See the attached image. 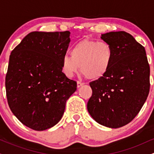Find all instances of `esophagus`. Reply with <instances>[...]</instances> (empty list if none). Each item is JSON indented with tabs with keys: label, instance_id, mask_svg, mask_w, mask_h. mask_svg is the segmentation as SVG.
<instances>
[{
	"label": "esophagus",
	"instance_id": "1",
	"mask_svg": "<svg viewBox=\"0 0 154 154\" xmlns=\"http://www.w3.org/2000/svg\"><path fill=\"white\" fill-rule=\"evenodd\" d=\"M84 84H85L84 82H79V81H77V88H80L81 86H82Z\"/></svg>",
	"mask_w": 154,
	"mask_h": 154
}]
</instances>
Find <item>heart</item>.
Here are the masks:
<instances>
[{
    "mask_svg": "<svg viewBox=\"0 0 154 154\" xmlns=\"http://www.w3.org/2000/svg\"><path fill=\"white\" fill-rule=\"evenodd\" d=\"M114 56V50L109 43L84 40L72 47L71 56H62L61 69L69 78L81 69L88 79H98L103 77L111 68Z\"/></svg>",
    "mask_w": 154,
    "mask_h": 154,
    "instance_id": "heart-1",
    "label": "heart"
}]
</instances>
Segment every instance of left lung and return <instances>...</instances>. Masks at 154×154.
I'll use <instances>...</instances> for the list:
<instances>
[{
	"label": "left lung",
	"instance_id": "8db88e82",
	"mask_svg": "<svg viewBox=\"0 0 154 154\" xmlns=\"http://www.w3.org/2000/svg\"><path fill=\"white\" fill-rule=\"evenodd\" d=\"M100 38L113 48L114 59L103 77L90 83L88 111L100 125L119 128L137 116L147 99L150 67L145 48L129 33L110 32Z\"/></svg>",
	"mask_w": 154,
	"mask_h": 154
}]
</instances>
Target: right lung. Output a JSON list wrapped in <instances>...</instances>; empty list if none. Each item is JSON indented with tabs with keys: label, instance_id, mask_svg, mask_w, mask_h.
<instances>
[{
	"label": "right lung",
	"instance_id": "right-lung-1",
	"mask_svg": "<svg viewBox=\"0 0 154 154\" xmlns=\"http://www.w3.org/2000/svg\"><path fill=\"white\" fill-rule=\"evenodd\" d=\"M69 31L32 32L11 51L6 77L8 103L23 125L37 131L56 125L77 82L62 72Z\"/></svg>",
	"mask_w": 154,
	"mask_h": 154
}]
</instances>
